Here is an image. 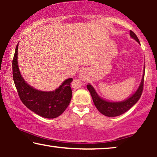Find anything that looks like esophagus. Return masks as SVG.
Wrapping results in <instances>:
<instances>
[{"label": "esophagus", "instance_id": "obj_1", "mask_svg": "<svg viewBox=\"0 0 157 157\" xmlns=\"http://www.w3.org/2000/svg\"><path fill=\"white\" fill-rule=\"evenodd\" d=\"M87 74H88L87 71L85 70V69L81 70V71L79 72V75H80L81 77L82 78H85L86 77V76H87Z\"/></svg>", "mask_w": 157, "mask_h": 157}]
</instances>
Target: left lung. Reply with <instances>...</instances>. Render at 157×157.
I'll list each match as a JSON object with an SVG mask.
<instances>
[{
  "label": "left lung",
  "mask_w": 157,
  "mask_h": 157,
  "mask_svg": "<svg viewBox=\"0 0 157 157\" xmlns=\"http://www.w3.org/2000/svg\"><path fill=\"white\" fill-rule=\"evenodd\" d=\"M130 36L136 40L139 44H140L138 37L132 31H130ZM145 71V68H144ZM144 74L143 75L142 80L141 84L139 86L137 91L133 95L125 101L121 102H109L106 101L102 98H101L91 85L89 83L87 85V89L89 90L91 96L93 99L94 104L100 113L103 115L109 117H115L120 116L126 112L128 110L132 108L134 105L139 100L142 94L144 89Z\"/></svg>",
  "instance_id": "1"
}]
</instances>
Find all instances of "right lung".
Returning <instances> with one entry per match:
<instances>
[{"mask_svg": "<svg viewBox=\"0 0 157 157\" xmlns=\"http://www.w3.org/2000/svg\"><path fill=\"white\" fill-rule=\"evenodd\" d=\"M17 44L13 59V78L23 104L36 114L47 119H54L63 113L70 104L72 96L71 83L68 78L53 91H40L27 84L21 76L18 66Z\"/></svg>", "mask_w": 157, "mask_h": 157, "instance_id": "obj_1", "label": "right lung"}]
</instances>
